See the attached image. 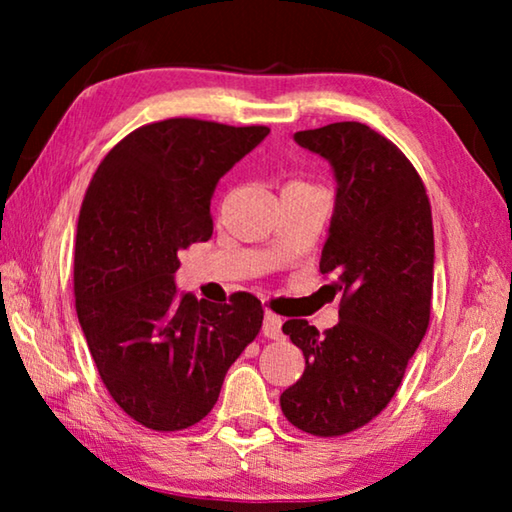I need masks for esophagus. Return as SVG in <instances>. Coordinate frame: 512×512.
Listing matches in <instances>:
<instances>
[{
  "mask_svg": "<svg viewBox=\"0 0 512 512\" xmlns=\"http://www.w3.org/2000/svg\"><path fill=\"white\" fill-rule=\"evenodd\" d=\"M262 332H264V336H268V339H280V336H282V318L271 314V311H266Z\"/></svg>",
  "mask_w": 512,
  "mask_h": 512,
  "instance_id": "obj_1",
  "label": "esophagus"
}]
</instances>
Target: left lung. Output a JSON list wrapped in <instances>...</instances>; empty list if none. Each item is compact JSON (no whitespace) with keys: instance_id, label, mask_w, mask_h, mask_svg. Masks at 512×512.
<instances>
[{"instance_id":"8db88e82","label":"left lung","mask_w":512,"mask_h":512,"mask_svg":"<svg viewBox=\"0 0 512 512\" xmlns=\"http://www.w3.org/2000/svg\"><path fill=\"white\" fill-rule=\"evenodd\" d=\"M332 164L334 214L320 273L343 291L339 323L282 325L305 354V372L280 395L287 420L314 436H343L393 400L429 327L433 223L424 185L406 155L359 121L293 135Z\"/></svg>"}]
</instances>
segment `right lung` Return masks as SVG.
Instances as JSON below:
<instances>
[{
    "instance_id": "add662e5",
    "label": "right lung",
    "mask_w": 512,
    "mask_h": 512,
    "mask_svg": "<svg viewBox=\"0 0 512 512\" xmlns=\"http://www.w3.org/2000/svg\"><path fill=\"white\" fill-rule=\"evenodd\" d=\"M268 133L164 119L126 135L92 176L76 225V314L112 400L144 427L201 422L262 327L255 296L198 300L176 289V271L180 250L212 237L219 180Z\"/></svg>"
}]
</instances>
